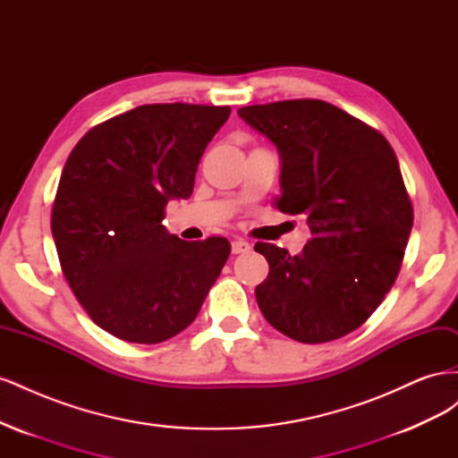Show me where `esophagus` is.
Segmentation results:
<instances>
[{
  "label": "esophagus",
  "mask_w": 458,
  "mask_h": 458,
  "mask_svg": "<svg viewBox=\"0 0 458 458\" xmlns=\"http://www.w3.org/2000/svg\"><path fill=\"white\" fill-rule=\"evenodd\" d=\"M231 250H233V254H246V252H250V244H248L244 239H234L231 242Z\"/></svg>",
  "instance_id": "obj_1"
}]
</instances>
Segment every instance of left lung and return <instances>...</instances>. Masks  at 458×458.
<instances>
[{"instance_id":"1","label":"left lung","mask_w":458,"mask_h":458,"mask_svg":"<svg viewBox=\"0 0 458 458\" xmlns=\"http://www.w3.org/2000/svg\"><path fill=\"white\" fill-rule=\"evenodd\" d=\"M281 157L284 214L306 216L311 241L296 256L258 242L269 263L258 306L288 338L321 344L361 327L395 283L412 206L394 148L342 108L279 101L237 110Z\"/></svg>"}]
</instances>
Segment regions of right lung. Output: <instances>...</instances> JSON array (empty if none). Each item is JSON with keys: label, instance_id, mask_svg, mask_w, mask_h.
I'll return each instance as SVG.
<instances>
[{"label": "right lung", "instance_id": "obj_1", "mask_svg": "<svg viewBox=\"0 0 458 458\" xmlns=\"http://www.w3.org/2000/svg\"><path fill=\"white\" fill-rule=\"evenodd\" d=\"M229 106L143 105L89 130L68 157L51 233L91 321L120 340L158 344L195 321L231 254L227 239L187 242L162 225L189 199Z\"/></svg>", "mask_w": 458, "mask_h": 458}]
</instances>
